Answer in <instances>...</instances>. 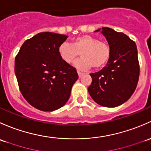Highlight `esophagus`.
I'll list each match as a JSON object with an SVG mask.
<instances>
[{
    "label": "esophagus",
    "mask_w": 151,
    "mask_h": 151,
    "mask_svg": "<svg viewBox=\"0 0 151 151\" xmlns=\"http://www.w3.org/2000/svg\"><path fill=\"white\" fill-rule=\"evenodd\" d=\"M78 77L79 78H81L82 76H83V73H81V72H79V71H78Z\"/></svg>",
    "instance_id": "1"
}]
</instances>
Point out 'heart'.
Listing matches in <instances>:
<instances>
[{"label":"heart","mask_w":151,"mask_h":151,"mask_svg":"<svg viewBox=\"0 0 151 151\" xmlns=\"http://www.w3.org/2000/svg\"><path fill=\"white\" fill-rule=\"evenodd\" d=\"M58 52L62 60L67 64H71L78 57L82 58L76 63L79 70H86L91 67L95 69L106 65L110 57L109 46L105 42L89 35H83L73 40L72 44L63 43L58 48Z\"/></svg>","instance_id":"1"}]
</instances>
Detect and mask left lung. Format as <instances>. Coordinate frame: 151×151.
I'll return each instance as SVG.
<instances>
[{
    "label": "left lung",
    "mask_w": 151,
    "mask_h": 151,
    "mask_svg": "<svg viewBox=\"0 0 151 151\" xmlns=\"http://www.w3.org/2000/svg\"><path fill=\"white\" fill-rule=\"evenodd\" d=\"M101 30L109 44L110 57L99 72L91 73L88 91L95 102L103 107L114 108L128 100L137 85L139 65L136 43L123 32L109 27Z\"/></svg>",
    "instance_id": "8db88e82"
}]
</instances>
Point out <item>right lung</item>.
Here are the masks:
<instances>
[{
    "instance_id": "right-lung-1",
    "label": "right lung",
    "mask_w": 151,
    "mask_h": 151,
    "mask_svg": "<svg viewBox=\"0 0 151 151\" xmlns=\"http://www.w3.org/2000/svg\"><path fill=\"white\" fill-rule=\"evenodd\" d=\"M67 38L61 34L40 32L24 41L15 58V75L22 94L42 111L62 108L78 78L76 68L59 54V46Z\"/></svg>"
}]
</instances>
